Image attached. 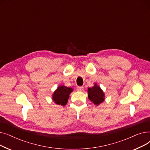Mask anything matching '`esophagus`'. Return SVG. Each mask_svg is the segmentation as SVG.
<instances>
[{"label": "esophagus", "instance_id": "34e87169", "mask_svg": "<svg viewBox=\"0 0 150 150\" xmlns=\"http://www.w3.org/2000/svg\"><path fill=\"white\" fill-rule=\"evenodd\" d=\"M84 89V87L83 86H78V87L76 88V90L78 91H82Z\"/></svg>", "mask_w": 150, "mask_h": 150}]
</instances>
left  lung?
<instances>
[{"label":"left lung","instance_id":"1","mask_svg":"<svg viewBox=\"0 0 150 150\" xmlns=\"http://www.w3.org/2000/svg\"><path fill=\"white\" fill-rule=\"evenodd\" d=\"M88 98L92 103L98 106L105 100V94L97 84L91 88H88Z\"/></svg>","mask_w":150,"mask_h":150}]
</instances>
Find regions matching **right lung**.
I'll use <instances>...</instances> for the list:
<instances>
[{
	"instance_id": "right-lung-1",
	"label": "right lung",
	"mask_w": 150,
	"mask_h": 150,
	"mask_svg": "<svg viewBox=\"0 0 150 150\" xmlns=\"http://www.w3.org/2000/svg\"><path fill=\"white\" fill-rule=\"evenodd\" d=\"M72 91V88H67L65 86H60L54 92L52 99L56 104L65 106L67 103L70 93Z\"/></svg>"
}]
</instances>
